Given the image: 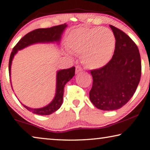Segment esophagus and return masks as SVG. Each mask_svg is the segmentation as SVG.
Instances as JSON below:
<instances>
[{
  "mask_svg": "<svg viewBox=\"0 0 150 150\" xmlns=\"http://www.w3.org/2000/svg\"><path fill=\"white\" fill-rule=\"evenodd\" d=\"M82 71V69L81 67L79 66H76L75 67V73L76 74H77V73H79L80 71Z\"/></svg>",
  "mask_w": 150,
  "mask_h": 150,
  "instance_id": "1",
  "label": "esophagus"
}]
</instances>
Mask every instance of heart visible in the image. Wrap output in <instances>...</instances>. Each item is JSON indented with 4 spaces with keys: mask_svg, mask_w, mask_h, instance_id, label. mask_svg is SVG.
I'll list each match as a JSON object with an SVG mask.
<instances>
[{
    "mask_svg": "<svg viewBox=\"0 0 150 150\" xmlns=\"http://www.w3.org/2000/svg\"><path fill=\"white\" fill-rule=\"evenodd\" d=\"M115 47V36L107 28H78L67 38L68 49L81 54V62L90 69L105 66L112 57Z\"/></svg>",
    "mask_w": 150,
    "mask_h": 150,
    "instance_id": "b5f03b06",
    "label": "heart"
}]
</instances>
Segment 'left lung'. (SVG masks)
<instances>
[{
    "mask_svg": "<svg viewBox=\"0 0 150 150\" xmlns=\"http://www.w3.org/2000/svg\"><path fill=\"white\" fill-rule=\"evenodd\" d=\"M115 38L112 59L105 66L91 71L92 103L101 110L113 111L125 105L138 85L142 72L139 49L124 32L109 25Z\"/></svg>",
    "mask_w": 150,
    "mask_h": 150,
    "instance_id": "8db88e82",
    "label": "left lung"
}]
</instances>
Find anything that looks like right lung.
Returning <instances> with one entry per match:
<instances>
[{"instance_id":"1","label":"right lung","mask_w":150,"mask_h":150,"mask_svg":"<svg viewBox=\"0 0 150 150\" xmlns=\"http://www.w3.org/2000/svg\"><path fill=\"white\" fill-rule=\"evenodd\" d=\"M67 27V25L65 23L63 25L54 26V27L51 28H37V29H35L25 35L15 45L11 54L8 63V71L10 78L12 61H13L14 57L17 53L18 51L36 43H54V42L59 43L61 39V35ZM75 67H73L67 69L59 70L57 72L55 96H54L53 101L47 105L41 108L33 109L26 106L23 103L21 104L28 111H31L35 114H37V115H47L54 113V111L58 110L62 105L64 87L67 83L75 75ZM10 81L11 84V80L10 79Z\"/></svg>"}]
</instances>
